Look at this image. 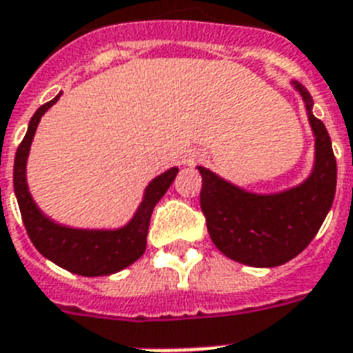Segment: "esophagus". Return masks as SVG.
Listing matches in <instances>:
<instances>
[{"mask_svg":"<svg viewBox=\"0 0 353 353\" xmlns=\"http://www.w3.org/2000/svg\"><path fill=\"white\" fill-rule=\"evenodd\" d=\"M200 159H202V154H200L199 151L190 149V151H185V153L182 154V163H185V165H194Z\"/></svg>","mask_w":353,"mask_h":353,"instance_id":"34e87169","label":"esophagus"}]
</instances>
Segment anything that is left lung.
Segmentation results:
<instances>
[{"mask_svg": "<svg viewBox=\"0 0 353 353\" xmlns=\"http://www.w3.org/2000/svg\"><path fill=\"white\" fill-rule=\"evenodd\" d=\"M293 87L306 103L315 137L314 169L303 184L283 193L256 194L199 168L200 208L211 241L231 261L246 266L273 268L292 261L314 241L334 204L337 163L332 140L324 123L312 112L310 92L299 81H293Z\"/></svg>", "mask_w": 353, "mask_h": 353, "instance_id": "left-lung-1", "label": "left lung"}]
</instances>
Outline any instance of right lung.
I'll use <instances>...</instances> for the list:
<instances>
[{
  "label": "right lung",
  "mask_w": 353,
  "mask_h": 353,
  "mask_svg": "<svg viewBox=\"0 0 353 353\" xmlns=\"http://www.w3.org/2000/svg\"><path fill=\"white\" fill-rule=\"evenodd\" d=\"M60 97L61 92L39 107L30 118L27 134L19 143L16 159H14V193L18 199L25 230L41 255L76 275H83V277L111 275L131 266L132 262L143 255L145 244H148L151 213L157 202L169 190V185L173 184L179 168L168 169L165 173L151 180V184L145 188L142 204L138 205L134 216L129 224L120 230H76V228L56 224L39 211L30 196L25 171H27L30 143H32L39 120Z\"/></svg>",
  "instance_id": "1"
}]
</instances>
